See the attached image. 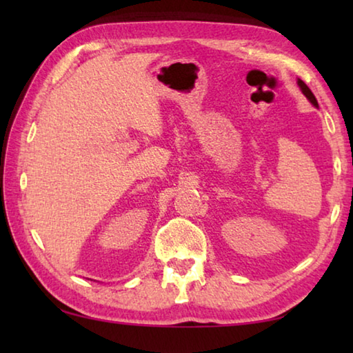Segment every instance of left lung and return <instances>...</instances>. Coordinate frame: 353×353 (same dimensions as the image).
Listing matches in <instances>:
<instances>
[{"mask_svg": "<svg viewBox=\"0 0 353 353\" xmlns=\"http://www.w3.org/2000/svg\"><path fill=\"white\" fill-rule=\"evenodd\" d=\"M297 83H299V87H301V90H302V93L303 94H305V97L310 99V103H312L313 105H318V101H316V98H314V94H313V92L312 90H310V88H308V85H307V83L305 82H303V81H301V79H299L297 81Z\"/></svg>", "mask_w": 353, "mask_h": 353, "instance_id": "8db88e82", "label": "left lung"}]
</instances>
